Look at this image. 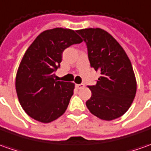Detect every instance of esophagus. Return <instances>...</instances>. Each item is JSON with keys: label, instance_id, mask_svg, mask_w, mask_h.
I'll return each mask as SVG.
<instances>
[{"label": "esophagus", "instance_id": "1", "mask_svg": "<svg viewBox=\"0 0 151 151\" xmlns=\"http://www.w3.org/2000/svg\"><path fill=\"white\" fill-rule=\"evenodd\" d=\"M77 86V88L78 89H81V88H84L85 87V85H84L83 83H81V84H77L76 85Z\"/></svg>", "mask_w": 151, "mask_h": 151}]
</instances>
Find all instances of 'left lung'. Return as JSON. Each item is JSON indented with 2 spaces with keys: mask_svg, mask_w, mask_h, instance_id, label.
Segmentation results:
<instances>
[{
  "mask_svg": "<svg viewBox=\"0 0 151 151\" xmlns=\"http://www.w3.org/2000/svg\"><path fill=\"white\" fill-rule=\"evenodd\" d=\"M77 32L87 45L91 67L101 73L97 84L88 86L92 96L86 106L101 120L118 118L130 108L136 96L132 63L120 44L104 29L88 28Z\"/></svg>",
  "mask_w": 151,
  "mask_h": 151,
  "instance_id": "1",
  "label": "left lung"
}]
</instances>
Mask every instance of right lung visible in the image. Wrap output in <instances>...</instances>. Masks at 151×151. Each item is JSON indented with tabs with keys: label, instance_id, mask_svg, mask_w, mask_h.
<instances>
[{
	"label": "right lung",
	"instance_id": "right-lung-1",
	"mask_svg": "<svg viewBox=\"0 0 151 151\" xmlns=\"http://www.w3.org/2000/svg\"><path fill=\"white\" fill-rule=\"evenodd\" d=\"M83 40L70 29L54 28L40 34L24 53L15 78L22 108L43 123L61 116L73 94L74 83L55 79L63 50Z\"/></svg>",
	"mask_w": 151,
	"mask_h": 151
}]
</instances>
